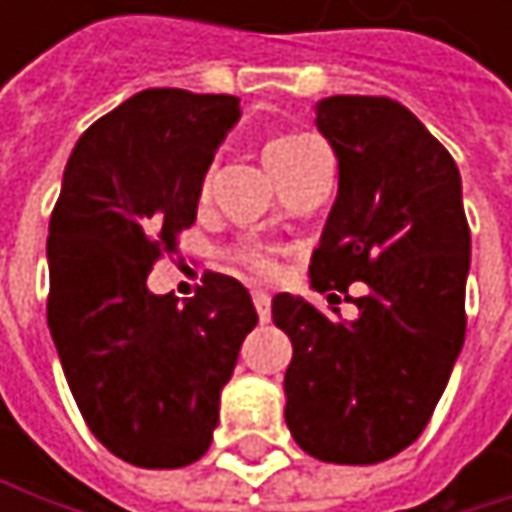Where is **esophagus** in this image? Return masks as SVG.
<instances>
[{"mask_svg":"<svg viewBox=\"0 0 512 512\" xmlns=\"http://www.w3.org/2000/svg\"><path fill=\"white\" fill-rule=\"evenodd\" d=\"M255 308H257V317H260V323H266L269 317H272V296L269 293H263V290H255Z\"/></svg>","mask_w":512,"mask_h":512,"instance_id":"esophagus-1","label":"esophagus"}]
</instances>
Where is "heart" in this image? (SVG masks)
<instances>
[{
  "instance_id": "obj_1",
  "label": "heart",
  "mask_w": 512,
  "mask_h": 512,
  "mask_svg": "<svg viewBox=\"0 0 512 512\" xmlns=\"http://www.w3.org/2000/svg\"><path fill=\"white\" fill-rule=\"evenodd\" d=\"M323 148L326 145L317 136H311V133H278V136H272L266 142L263 156H266L269 171L281 183L287 174H293L296 168H302L308 162V156H314L317 151H323ZM237 260L243 266H249L257 275H272L275 272V260H272V255L266 249H260V246H243L237 252Z\"/></svg>"
}]
</instances>
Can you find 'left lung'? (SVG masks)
<instances>
[{
  "label": "left lung",
  "mask_w": 512,
  "mask_h": 512,
  "mask_svg": "<svg viewBox=\"0 0 512 512\" xmlns=\"http://www.w3.org/2000/svg\"><path fill=\"white\" fill-rule=\"evenodd\" d=\"M338 156V198L311 255V284L347 296L356 320L278 293L272 320L293 358L284 418L323 462L370 465L427 427L465 341L471 234L454 156L397 100L338 94L317 103ZM338 314V308H332Z\"/></svg>",
  "instance_id": "1"
}]
</instances>
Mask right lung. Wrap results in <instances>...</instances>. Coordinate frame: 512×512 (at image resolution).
<instances>
[{
  "label": "right lung",
  "instance_id": "right-lung-1",
  "mask_svg": "<svg viewBox=\"0 0 512 512\" xmlns=\"http://www.w3.org/2000/svg\"><path fill=\"white\" fill-rule=\"evenodd\" d=\"M237 121L231 94L139 91L79 136L52 210L55 350L88 430L139 468L207 454L257 323L249 290L222 272L183 305L148 290L156 260L195 222L204 174Z\"/></svg>",
  "mask_w": 512,
  "mask_h": 512
}]
</instances>
